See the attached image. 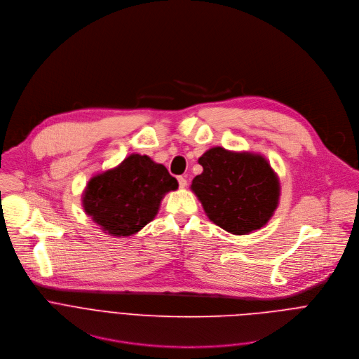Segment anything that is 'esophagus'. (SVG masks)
<instances>
[{
    "label": "esophagus",
    "mask_w": 359,
    "mask_h": 359,
    "mask_svg": "<svg viewBox=\"0 0 359 359\" xmlns=\"http://www.w3.org/2000/svg\"><path fill=\"white\" fill-rule=\"evenodd\" d=\"M177 182H179V187H180V189H184V187L187 186V180H186L183 176H179V177H177Z\"/></svg>",
    "instance_id": "esophagus-1"
}]
</instances>
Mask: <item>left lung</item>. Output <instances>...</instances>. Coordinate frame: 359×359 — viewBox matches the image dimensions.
<instances>
[{
    "mask_svg": "<svg viewBox=\"0 0 359 359\" xmlns=\"http://www.w3.org/2000/svg\"><path fill=\"white\" fill-rule=\"evenodd\" d=\"M190 190L210 222L236 236L264 227L280 204L278 175L262 153L215 146L198 158Z\"/></svg>",
    "mask_w": 359,
    "mask_h": 359,
    "instance_id": "1",
    "label": "left lung"
}]
</instances>
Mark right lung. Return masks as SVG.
I'll return each mask as SVG.
<instances>
[{
	"label": "right lung",
	"mask_w": 359,
	"mask_h": 359,
	"mask_svg": "<svg viewBox=\"0 0 359 359\" xmlns=\"http://www.w3.org/2000/svg\"><path fill=\"white\" fill-rule=\"evenodd\" d=\"M177 180L146 155L132 153L118 166L93 175L82 191L85 213L114 237H129L156 217Z\"/></svg>",
	"instance_id": "right-lung-1"
}]
</instances>
